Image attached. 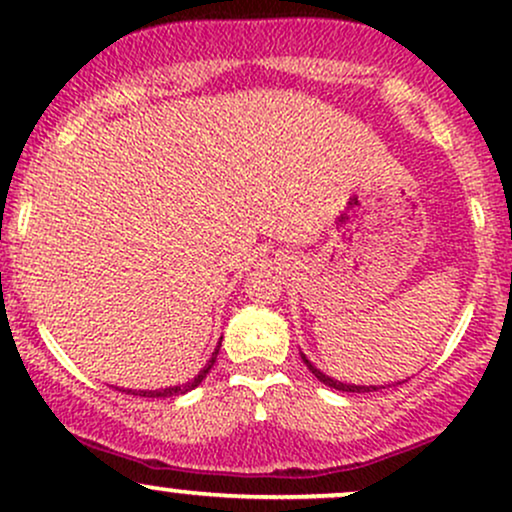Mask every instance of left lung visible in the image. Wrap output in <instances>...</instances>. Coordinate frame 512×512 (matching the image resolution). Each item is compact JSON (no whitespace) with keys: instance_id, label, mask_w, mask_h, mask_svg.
Returning a JSON list of instances; mask_svg holds the SVG:
<instances>
[{"instance_id":"obj_1","label":"left lung","mask_w":512,"mask_h":512,"mask_svg":"<svg viewBox=\"0 0 512 512\" xmlns=\"http://www.w3.org/2000/svg\"><path fill=\"white\" fill-rule=\"evenodd\" d=\"M301 358H303L305 366H308L310 373H313L315 378L320 380V383H325L327 387H334V390H339V392H375V390H380V387H383V385H346V383H342V380H334V378H330V375L322 373L320 368H315L313 363L308 361V356H305V354H301Z\"/></svg>"}]
</instances>
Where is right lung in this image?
<instances>
[{"instance_id":"add662e5","label":"right lung","mask_w":512,"mask_h":512,"mask_svg":"<svg viewBox=\"0 0 512 512\" xmlns=\"http://www.w3.org/2000/svg\"><path fill=\"white\" fill-rule=\"evenodd\" d=\"M219 349H221V342H219V346H216L214 349V354H211V358L207 361V366H204L202 370H199V373L195 375V378L190 380V383H185V385H175V387H166V390H139V392H132V395H139V397H175V395H185V392H190V390H195V387L202 383L204 378H207V373L211 368H214V363H216V354H219Z\"/></svg>"}]
</instances>
